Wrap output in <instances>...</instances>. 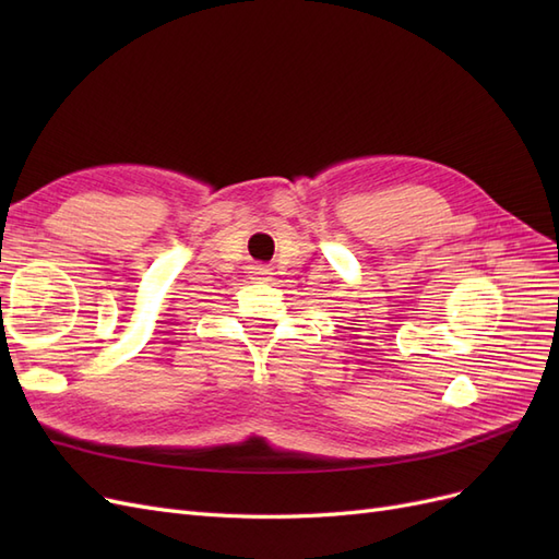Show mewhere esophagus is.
<instances>
[{
	"label": "esophagus",
	"mask_w": 559,
	"mask_h": 559,
	"mask_svg": "<svg viewBox=\"0 0 559 559\" xmlns=\"http://www.w3.org/2000/svg\"><path fill=\"white\" fill-rule=\"evenodd\" d=\"M253 270H257V275H261V277H265V275H270V273H267V270H265V267H253Z\"/></svg>",
	"instance_id": "34e87169"
}]
</instances>
